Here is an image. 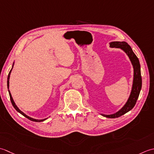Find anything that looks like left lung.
<instances>
[{"mask_svg":"<svg viewBox=\"0 0 154 154\" xmlns=\"http://www.w3.org/2000/svg\"><path fill=\"white\" fill-rule=\"evenodd\" d=\"M109 47L115 48H120L122 50L126 55L128 56L134 68V77H133V82L132 87H131V92L129 98H128L127 102H125L120 109H119L114 114H101L102 116L109 118H116L121 116L125 114V113L128 112L132 109L136 103L137 100L138 98L140 95V90L142 89V76H141V69L140 64L138 58L136 55L134 54L131 46L125 42H119L115 41L109 43Z\"/></svg>","mask_w":154,"mask_h":154,"instance_id":"1","label":"left lung"}]
</instances>
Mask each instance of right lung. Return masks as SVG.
<instances>
[{"instance_id": "obj_1", "label": "right lung", "mask_w": 154, "mask_h": 154, "mask_svg": "<svg viewBox=\"0 0 154 154\" xmlns=\"http://www.w3.org/2000/svg\"><path fill=\"white\" fill-rule=\"evenodd\" d=\"M14 64V62H13V64H12V68H11V71L9 72V74H8V78H7V87H8V90L9 96H10L11 101V103H12V106H13V107L14 108V109H15L16 110H17L18 112H19L20 114H21L22 115L24 116V117H26V118H28V119H29V120H31V121H33V122H43V121H45V120H46V119L48 118H45V119H42V120H37V119H34V118H31V117L29 116H27L26 114H25L23 112H22V111L20 110V109L19 108H18V107H17V106L16 105V103H15V102H14V100H13V98H12V95H11V94L10 90H9V80H10V76H11V72H12V68H13Z\"/></svg>"}]
</instances>
